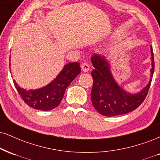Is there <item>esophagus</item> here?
<instances>
[{"label": "esophagus", "mask_w": 160, "mask_h": 160, "mask_svg": "<svg viewBox=\"0 0 160 160\" xmlns=\"http://www.w3.org/2000/svg\"><path fill=\"white\" fill-rule=\"evenodd\" d=\"M81 68H82V70L84 72H88V70H89V68H90L89 64H88V62H84V63H82V65H81Z\"/></svg>", "instance_id": "34e87169"}]
</instances>
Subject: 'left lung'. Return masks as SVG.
Wrapping results in <instances>:
<instances>
[{
	"label": "left lung",
	"mask_w": 160,
	"mask_h": 160,
	"mask_svg": "<svg viewBox=\"0 0 160 160\" xmlns=\"http://www.w3.org/2000/svg\"><path fill=\"white\" fill-rule=\"evenodd\" d=\"M151 52V80L141 92L134 95L127 93L116 83L112 76L109 62L105 57L98 54L92 55L91 61L95 69L92 72L93 86L91 98L93 107L100 114L105 116L126 114L135 110L145 101L154 72V57L152 47Z\"/></svg>",
	"instance_id": "8db88e82"
}]
</instances>
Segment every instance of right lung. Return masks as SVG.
<instances>
[{
    "label": "right lung",
    "instance_id": "add662e5",
    "mask_svg": "<svg viewBox=\"0 0 160 160\" xmlns=\"http://www.w3.org/2000/svg\"><path fill=\"white\" fill-rule=\"evenodd\" d=\"M80 72V63L77 62L68 63L51 83L36 90L27 91L19 87L14 80L13 82L19 95L29 107L38 110L48 111L60 103L65 89Z\"/></svg>",
    "mask_w": 160,
    "mask_h": 160
}]
</instances>
